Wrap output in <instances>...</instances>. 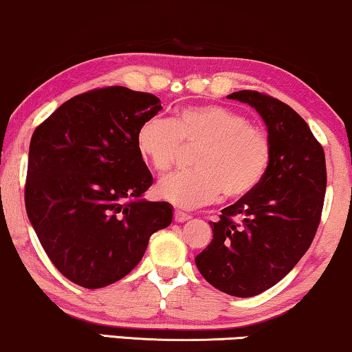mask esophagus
Here are the masks:
<instances>
[{"label":"esophagus","instance_id":"obj_1","mask_svg":"<svg viewBox=\"0 0 352 352\" xmlns=\"http://www.w3.org/2000/svg\"><path fill=\"white\" fill-rule=\"evenodd\" d=\"M189 219H190V216L187 213H182V211H179V210L175 211V221H176V223H186V221H189Z\"/></svg>","mask_w":352,"mask_h":352}]
</instances>
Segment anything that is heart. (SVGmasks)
<instances>
[{
  "instance_id": "heart-1",
  "label": "heart",
  "mask_w": 352,
  "mask_h": 352,
  "mask_svg": "<svg viewBox=\"0 0 352 352\" xmlns=\"http://www.w3.org/2000/svg\"><path fill=\"white\" fill-rule=\"evenodd\" d=\"M182 146H199L194 171H175L160 177L155 192L177 208L210 204L221 194L247 195L263 179L271 160V141L261 126L223 105H189L171 120L153 117L136 134L139 155L155 171L175 163Z\"/></svg>"
}]
</instances>
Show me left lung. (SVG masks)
<instances>
[{
	"mask_svg": "<svg viewBox=\"0 0 352 352\" xmlns=\"http://www.w3.org/2000/svg\"><path fill=\"white\" fill-rule=\"evenodd\" d=\"M228 98L261 115L271 160L259 184L210 223L213 240L195 264L214 288L250 298L280 282L311 247L324 206L325 155L290 105L256 91Z\"/></svg>",
	"mask_w": 352,
	"mask_h": 352,
	"instance_id": "8db88e82",
	"label": "left lung"
}]
</instances>
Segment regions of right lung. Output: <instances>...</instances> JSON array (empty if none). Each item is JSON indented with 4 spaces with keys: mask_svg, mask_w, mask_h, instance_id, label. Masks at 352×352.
<instances>
[{
    "mask_svg": "<svg viewBox=\"0 0 352 352\" xmlns=\"http://www.w3.org/2000/svg\"><path fill=\"white\" fill-rule=\"evenodd\" d=\"M160 110L153 94L109 86L67 100L33 133L27 214L52 264L76 285L123 278L151 235L171 224L170 204L141 199L153 177L136 134Z\"/></svg>",
    "mask_w": 352,
    "mask_h": 352,
    "instance_id": "add662e5",
    "label": "right lung"
}]
</instances>
